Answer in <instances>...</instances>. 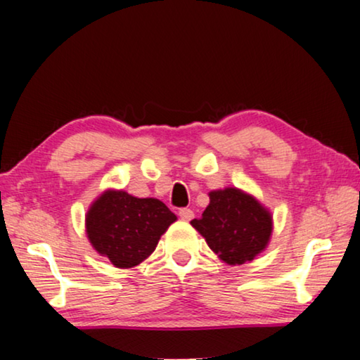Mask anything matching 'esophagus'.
Masks as SVG:
<instances>
[{"mask_svg": "<svg viewBox=\"0 0 360 360\" xmlns=\"http://www.w3.org/2000/svg\"><path fill=\"white\" fill-rule=\"evenodd\" d=\"M179 216L184 221H190V219H193V216H195V213L193 211H191L190 208H181L180 211H179Z\"/></svg>", "mask_w": 360, "mask_h": 360, "instance_id": "obj_1", "label": "esophagus"}]
</instances>
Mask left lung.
Masks as SVG:
<instances>
[{
    "label": "left lung",
    "instance_id": "8db88e82",
    "mask_svg": "<svg viewBox=\"0 0 360 360\" xmlns=\"http://www.w3.org/2000/svg\"><path fill=\"white\" fill-rule=\"evenodd\" d=\"M191 226L210 249L229 265H240L262 252L272 234V216L254 196L238 188L210 193V205Z\"/></svg>",
    "mask_w": 360,
    "mask_h": 360
}]
</instances>
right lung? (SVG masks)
Segmentation results:
<instances>
[{
    "label": "right lung",
    "instance_id": "right-lung-1",
    "mask_svg": "<svg viewBox=\"0 0 360 360\" xmlns=\"http://www.w3.org/2000/svg\"><path fill=\"white\" fill-rule=\"evenodd\" d=\"M175 219L159 200L108 190L88 211L86 234L93 248L112 265L129 269L154 252L160 236Z\"/></svg>",
    "mask_w": 360,
    "mask_h": 360
}]
</instances>
